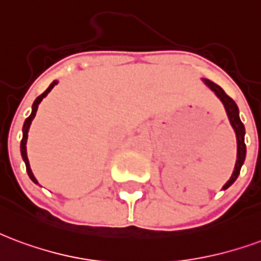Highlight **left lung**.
Wrapping results in <instances>:
<instances>
[{"label": "left lung", "instance_id": "obj_1", "mask_svg": "<svg viewBox=\"0 0 261 261\" xmlns=\"http://www.w3.org/2000/svg\"><path fill=\"white\" fill-rule=\"evenodd\" d=\"M202 82L209 87L210 90L216 94V96L219 98L221 103L224 105V109L227 112V116H228V120L232 125L233 131H235V136H237V162H235V167H233V171L229 179L224 184L223 191H225L227 188H229L231 185L235 182V179L238 178L239 173H241V167L244 165L245 158H246V145H245V125L244 123L239 119V109L237 103L233 102V99H231L224 90L220 86H217L216 83L210 82L207 79H202Z\"/></svg>", "mask_w": 261, "mask_h": 261}]
</instances>
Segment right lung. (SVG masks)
<instances>
[{"label": "right lung", "instance_id": "add662e5", "mask_svg": "<svg viewBox=\"0 0 261 261\" xmlns=\"http://www.w3.org/2000/svg\"><path fill=\"white\" fill-rule=\"evenodd\" d=\"M57 84H58V80H54V82L49 84V87H48L47 90L42 92L41 95L36 98V101L33 102L32 113H30V116H29L28 119L24 120V124H23V128H22L23 138H22V141H20V153H22V159H23V162H24V165H26V170H28L29 177H30V179H32L34 184H38V181L36 179V177H34V174H33L32 169H30V163H29V158H28V150H26V142H28L29 128H30V124H32L34 116H36V113H37V109H38V105H40V102H41L42 99H44V98L48 95V92L51 91L52 88L57 86Z\"/></svg>", "mask_w": 261, "mask_h": 261}]
</instances>
